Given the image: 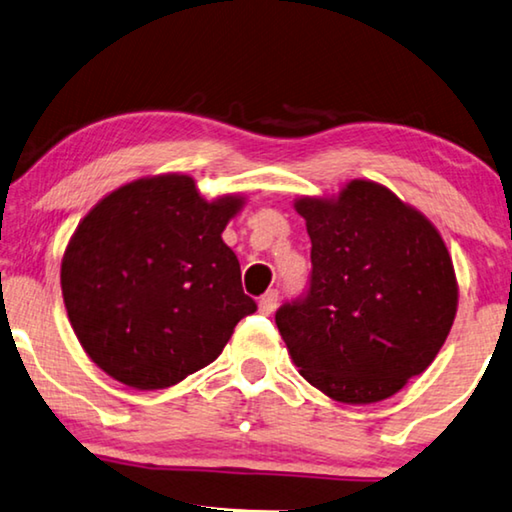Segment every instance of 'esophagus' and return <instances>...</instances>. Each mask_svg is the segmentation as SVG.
<instances>
[{"label":"esophagus","instance_id":"34e87169","mask_svg":"<svg viewBox=\"0 0 512 512\" xmlns=\"http://www.w3.org/2000/svg\"><path fill=\"white\" fill-rule=\"evenodd\" d=\"M277 302H279L277 290H267V293L261 297V302H258V309H261V313H272L277 309Z\"/></svg>","mask_w":512,"mask_h":512}]
</instances>
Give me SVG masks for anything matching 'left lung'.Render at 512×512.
Masks as SVG:
<instances>
[{"label":"left lung","mask_w":512,"mask_h":512,"mask_svg":"<svg viewBox=\"0 0 512 512\" xmlns=\"http://www.w3.org/2000/svg\"><path fill=\"white\" fill-rule=\"evenodd\" d=\"M306 295L277 311L300 375L348 405L377 403L435 361L458 311L451 254L430 219L373 180L300 196Z\"/></svg>","instance_id":"8db88e82"}]
</instances>
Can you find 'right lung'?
<instances>
[{
    "mask_svg": "<svg viewBox=\"0 0 512 512\" xmlns=\"http://www.w3.org/2000/svg\"><path fill=\"white\" fill-rule=\"evenodd\" d=\"M245 196L206 201L192 176L132 180L89 210L61 261L77 341L109 377L139 391L174 387L222 355L256 311L222 240Z\"/></svg>",
    "mask_w": 512,
    "mask_h": 512,
    "instance_id": "1",
    "label": "right lung"
}]
</instances>
